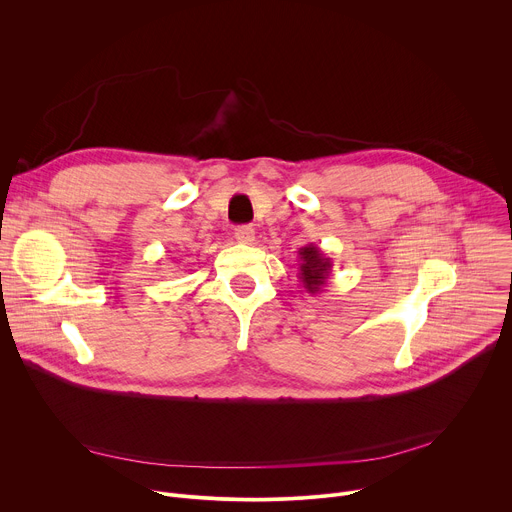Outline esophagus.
I'll use <instances>...</instances> for the list:
<instances>
[{
  "mask_svg": "<svg viewBox=\"0 0 512 512\" xmlns=\"http://www.w3.org/2000/svg\"><path fill=\"white\" fill-rule=\"evenodd\" d=\"M235 239H237L239 243L249 245V243H253V241H255V229H253L251 225L237 227V229H235Z\"/></svg>",
  "mask_w": 512,
  "mask_h": 512,
  "instance_id": "obj_1",
  "label": "esophagus"
}]
</instances>
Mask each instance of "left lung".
Returning <instances> with one entry per match:
<instances>
[{
  "label": "left lung",
  "mask_w": 512,
  "mask_h": 512,
  "mask_svg": "<svg viewBox=\"0 0 512 512\" xmlns=\"http://www.w3.org/2000/svg\"><path fill=\"white\" fill-rule=\"evenodd\" d=\"M298 257H300V281L304 283L306 291L312 296L320 294V291H324L326 283H328V277L332 273V261L330 257H326L322 253V249H318L316 245H306L298 251Z\"/></svg>",
  "instance_id": "8db88e82"
}]
</instances>
